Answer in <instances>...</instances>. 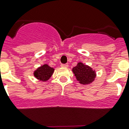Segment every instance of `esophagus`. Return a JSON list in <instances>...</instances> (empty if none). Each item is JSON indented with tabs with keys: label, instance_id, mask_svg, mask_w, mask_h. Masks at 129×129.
Segmentation results:
<instances>
[{
	"label": "esophagus",
	"instance_id": "obj_1",
	"mask_svg": "<svg viewBox=\"0 0 129 129\" xmlns=\"http://www.w3.org/2000/svg\"><path fill=\"white\" fill-rule=\"evenodd\" d=\"M61 67H63V68H68V63H61Z\"/></svg>",
	"mask_w": 129,
	"mask_h": 129
}]
</instances>
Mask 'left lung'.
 <instances>
[{"label": "left lung", "instance_id": "left-lung-1", "mask_svg": "<svg viewBox=\"0 0 129 129\" xmlns=\"http://www.w3.org/2000/svg\"><path fill=\"white\" fill-rule=\"evenodd\" d=\"M73 72L76 78L81 84H89L95 79V73L90 67L79 62L73 69Z\"/></svg>", "mask_w": 129, "mask_h": 129}]
</instances>
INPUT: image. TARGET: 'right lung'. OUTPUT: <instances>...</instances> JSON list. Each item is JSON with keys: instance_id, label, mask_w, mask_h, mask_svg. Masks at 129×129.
<instances>
[{"instance_id": "obj_1", "label": "right lung", "mask_w": 129, "mask_h": 129, "mask_svg": "<svg viewBox=\"0 0 129 129\" xmlns=\"http://www.w3.org/2000/svg\"><path fill=\"white\" fill-rule=\"evenodd\" d=\"M54 69L48 66V65H44L41 66L34 72V75L37 79L41 81H46L48 80L54 72Z\"/></svg>"}]
</instances>
